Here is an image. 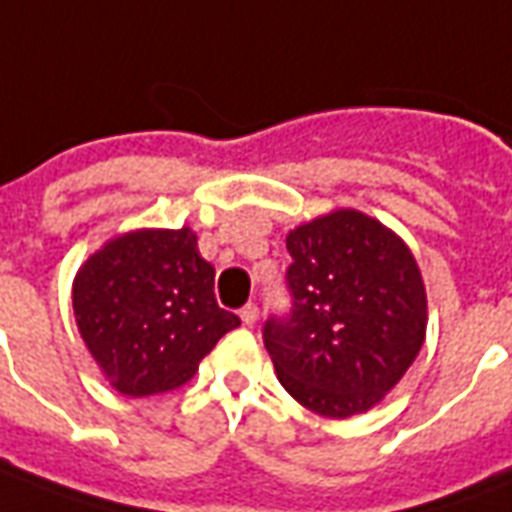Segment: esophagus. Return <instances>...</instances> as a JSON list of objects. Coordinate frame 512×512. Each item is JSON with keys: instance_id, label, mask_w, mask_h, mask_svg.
Masks as SVG:
<instances>
[{"instance_id": "esophagus-1", "label": "esophagus", "mask_w": 512, "mask_h": 512, "mask_svg": "<svg viewBox=\"0 0 512 512\" xmlns=\"http://www.w3.org/2000/svg\"><path fill=\"white\" fill-rule=\"evenodd\" d=\"M241 320H244V325H255L257 317H260V309H257V304H246L244 309H241Z\"/></svg>"}]
</instances>
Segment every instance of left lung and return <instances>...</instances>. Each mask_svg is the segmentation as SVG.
Here are the masks:
<instances>
[{
    "label": "left lung",
    "instance_id": "obj_1",
    "mask_svg": "<svg viewBox=\"0 0 512 512\" xmlns=\"http://www.w3.org/2000/svg\"><path fill=\"white\" fill-rule=\"evenodd\" d=\"M290 309L263 323L276 377L306 410H372L410 369L426 336V290L396 233L342 208L287 236Z\"/></svg>",
    "mask_w": 512,
    "mask_h": 512
}]
</instances>
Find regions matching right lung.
I'll use <instances>...</instances> for the list:
<instances>
[{
  "instance_id": "right-lung-1",
  "label": "right lung",
  "mask_w": 512,
  "mask_h": 512,
  "mask_svg": "<svg viewBox=\"0 0 512 512\" xmlns=\"http://www.w3.org/2000/svg\"><path fill=\"white\" fill-rule=\"evenodd\" d=\"M73 309L94 361L124 396L184 385L214 344L241 325L219 309L214 266L200 257L189 227L108 241L75 276Z\"/></svg>"
}]
</instances>
